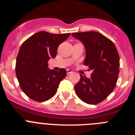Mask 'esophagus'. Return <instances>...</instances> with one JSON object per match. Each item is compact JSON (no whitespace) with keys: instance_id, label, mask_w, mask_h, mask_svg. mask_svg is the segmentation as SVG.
Returning <instances> with one entry per match:
<instances>
[{"instance_id":"1","label":"esophagus","mask_w":135,"mask_h":135,"mask_svg":"<svg viewBox=\"0 0 135 135\" xmlns=\"http://www.w3.org/2000/svg\"><path fill=\"white\" fill-rule=\"evenodd\" d=\"M72 73H73V71H72L71 70H70V69H68V70H66V73H67V74H71Z\"/></svg>"}]
</instances>
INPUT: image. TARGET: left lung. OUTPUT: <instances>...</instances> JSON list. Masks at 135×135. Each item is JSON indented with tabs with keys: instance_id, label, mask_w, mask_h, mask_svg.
<instances>
[{
	"instance_id": "obj_1",
	"label": "left lung",
	"mask_w": 135,
	"mask_h": 135,
	"mask_svg": "<svg viewBox=\"0 0 135 135\" xmlns=\"http://www.w3.org/2000/svg\"><path fill=\"white\" fill-rule=\"evenodd\" d=\"M72 36L84 44V64L92 71L89 78L80 74V80L74 86L76 93L84 103L98 104L113 91L116 85L119 67L117 49L111 40L98 32H75Z\"/></svg>"
}]
</instances>
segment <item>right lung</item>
Wrapping results in <instances>:
<instances>
[{"label": "right lung", "mask_w": 135, "mask_h": 135, "mask_svg": "<svg viewBox=\"0 0 135 135\" xmlns=\"http://www.w3.org/2000/svg\"><path fill=\"white\" fill-rule=\"evenodd\" d=\"M70 35L40 31L21 45L16 59V73L21 89L30 99L44 102L55 95L66 71L65 69L50 70L47 62L56 56L59 45Z\"/></svg>", "instance_id": "obj_1"}]
</instances>
